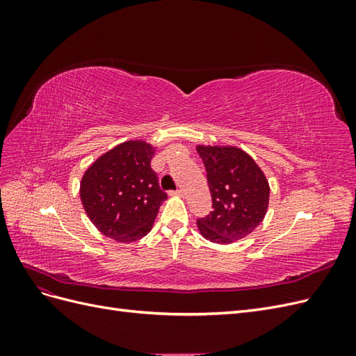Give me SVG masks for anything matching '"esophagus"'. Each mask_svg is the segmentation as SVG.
Returning <instances> with one entry per match:
<instances>
[{
	"label": "esophagus",
	"mask_w": 356,
	"mask_h": 356,
	"mask_svg": "<svg viewBox=\"0 0 356 356\" xmlns=\"http://www.w3.org/2000/svg\"><path fill=\"white\" fill-rule=\"evenodd\" d=\"M169 195H170V196H182V195H184V191H182V190H175V191H169Z\"/></svg>",
	"instance_id": "obj_1"
}]
</instances>
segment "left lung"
<instances>
[{
    "label": "left lung",
    "instance_id": "1",
    "mask_svg": "<svg viewBox=\"0 0 356 356\" xmlns=\"http://www.w3.org/2000/svg\"><path fill=\"white\" fill-rule=\"evenodd\" d=\"M207 168L213 211L197 220L204 239L229 245L252 233L264 220L270 187L255 160L238 147L197 145Z\"/></svg>",
    "mask_w": 356,
    "mask_h": 356
}]
</instances>
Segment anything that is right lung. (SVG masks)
Here are the masks:
<instances>
[{
	"label": "right lung",
	"mask_w": 356,
	"mask_h": 356,
	"mask_svg": "<svg viewBox=\"0 0 356 356\" xmlns=\"http://www.w3.org/2000/svg\"><path fill=\"white\" fill-rule=\"evenodd\" d=\"M154 147L126 141L95 160L80 182V199L90 221L106 238L122 243L152 230L161 202L168 199L152 169Z\"/></svg>",
	"instance_id": "1"
}]
</instances>
